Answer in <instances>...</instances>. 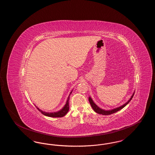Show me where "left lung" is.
Segmentation results:
<instances>
[{"label":"left lung","instance_id":"obj_1","mask_svg":"<svg viewBox=\"0 0 155 155\" xmlns=\"http://www.w3.org/2000/svg\"><path fill=\"white\" fill-rule=\"evenodd\" d=\"M134 94H135V92H134V94H133L132 96L131 97V98L125 104H124L123 105H122V106H120L118 107L115 108V109H112V110H103V109L99 108L96 105V104L94 102V101H92V98L91 97H89V103H90L91 105V107H92L94 110L95 111L96 113H98V114H102V115H109V114L114 113H116V112H117L118 111L120 110L123 107H124L125 106L131 101V99H133V96L134 95Z\"/></svg>","mask_w":155,"mask_h":155}]
</instances>
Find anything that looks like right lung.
I'll use <instances>...</instances> for the list:
<instances>
[{
    "instance_id": "add662e5",
    "label": "right lung",
    "mask_w": 155,
    "mask_h": 155,
    "mask_svg": "<svg viewBox=\"0 0 155 155\" xmlns=\"http://www.w3.org/2000/svg\"><path fill=\"white\" fill-rule=\"evenodd\" d=\"M72 91L70 92V94H71ZM68 97V99H67V101L66 103L65 104V106L63 107L62 109H61L60 110L58 111L57 112H53V113H47V112H45L43 111L42 110H41V109H39L38 107H37V109H38V110L42 114H43L45 116H48V117H62L63 116H64L67 112L69 110V99H70V97Z\"/></svg>"
}]
</instances>
